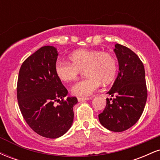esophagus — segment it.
<instances>
[{"label": "esophagus", "instance_id": "obj_1", "mask_svg": "<svg viewBox=\"0 0 160 160\" xmlns=\"http://www.w3.org/2000/svg\"><path fill=\"white\" fill-rule=\"evenodd\" d=\"M89 98H80V97H78V102H85V101L89 100Z\"/></svg>", "mask_w": 160, "mask_h": 160}]
</instances>
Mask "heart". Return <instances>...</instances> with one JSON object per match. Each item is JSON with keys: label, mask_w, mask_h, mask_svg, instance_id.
<instances>
[{"label": "heart", "mask_w": 160, "mask_h": 160, "mask_svg": "<svg viewBox=\"0 0 160 160\" xmlns=\"http://www.w3.org/2000/svg\"><path fill=\"white\" fill-rule=\"evenodd\" d=\"M70 62H58L55 72L62 82H68L78 78L84 70L86 78L71 87V93L76 96L90 95L100 86L101 82H111L117 74V60L109 52L97 49H78L69 56Z\"/></svg>", "instance_id": "b5f03b06"}]
</instances>
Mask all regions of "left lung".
Here are the masks:
<instances>
[{"mask_svg": "<svg viewBox=\"0 0 160 160\" xmlns=\"http://www.w3.org/2000/svg\"><path fill=\"white\" fill-rule=\"evenodd\" d=\"M119 63V72L108 94L106 107L98 115L101 124L116 132L134 126L142 114L148 98L145 71L142 62L133 51L117 43L113 49Z\"/></svg>", "mask_w": 160, "mask_h": 160, "instance_id": "left-lung-1", "label": "left lung"}]
</instances>
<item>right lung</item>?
Listing matches in <instances>:
<instances>
[{
	"label": "right lung",
	"instance_id": "add662e5",
	"mask_svg": "<svg viewBox=\"0 0 160 160\" xmlns=\"http://www.w3.org/2000/svg\"><path fill=\"white\" fill-rule=\"evenodd\" d=\"M58 55L54 47H42L24 61L17 82L23 118L36 133L48 138L68 131L74 120L73 108L78 103L76 97L64 99L68 90L55 72Z\"/></svg>",
	"mask_w": 160,
	"mask_h": 160
}]
</instances>
